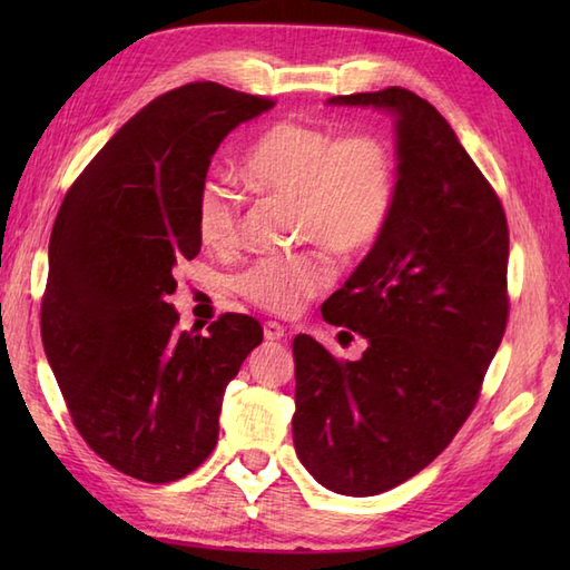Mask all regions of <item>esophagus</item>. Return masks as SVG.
Instances as JSON below:
<instances>
[{"mask_svg":"<svg viewBox=\"0 0 570 570\" xmlns=\"http://www.w3.org/2000/svg\"><path fill=\"white\" fill-rule=\"evenodd\" d=\"M264 337L266 341H282L284 337V325L276 321H266L264 323Z\"/></svg>","mask_w":570,"mask_h":570,"instance_id":"obj_1","label":"esophagus"}]
</instances>
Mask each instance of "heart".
Segmentation results:
<instances>
[{"label":"heart","instance_id":"heart-1","mask_svg":"<svg viewBox=\"0 0 570 570\" xmlns=\"http://www.w3.org/2000/svg\"><path fill=\"white\" fill-rule=\"evenodd\" d=\"M237 174L249 190L296 203L301 239L337 254L370 249L384 233L394 205V164L386 144L357 131H333L276 122L252 139ZM242 203L217 180H205L196 196V233L205 247L229 249L239 239ZM331 262L321 252L262 257L237 276V292L262 311L294 316L331 284Z\"/></svg>","mask_w":570,"mask_h":570}]
</instances>
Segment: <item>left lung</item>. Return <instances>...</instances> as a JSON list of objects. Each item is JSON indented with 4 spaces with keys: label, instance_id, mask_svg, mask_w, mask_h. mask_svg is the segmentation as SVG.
<instances>
[{
    "label": "left lung",
    "instance_id": "left-lung-1",
    "mask_svg": "<svg viewBox=\"0 0 570 570\" xmlns=\"http://www.w3.org/2000/svg\"><path fill=\"white\" fill-rule=\"evenodd\" d=\"M394 117L396 184L384 233L321 313L367 350L337 362L296 335V455L323 488L370 498L453 441L507 325L510 229L453 127L416 92L337 95Z\"/></svg>",
    "mask_w": 570,
    "mask_h": 570
}]
</instances>
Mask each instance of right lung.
Segmentation results:
<instances>
[{"mask_svg": "<svg viewBox=\"0 0 570 570\" xmlns=\"http://www.w3.org/2000/svg\"><path fill=\"white\" fill-rule=\"evenodd\" d=\"M274 102L188 82L117 129L60 205L41 337L72 423L129 478L174 482L213 453L229 380L262 325L225 313L176 331L174 266L200 252L196 196L213 154Z\"/></svg>", "mask_w": 570, "mask_h": 570, "instance_id": "right-lung-1", "label": "right lung"}]
</instances>
